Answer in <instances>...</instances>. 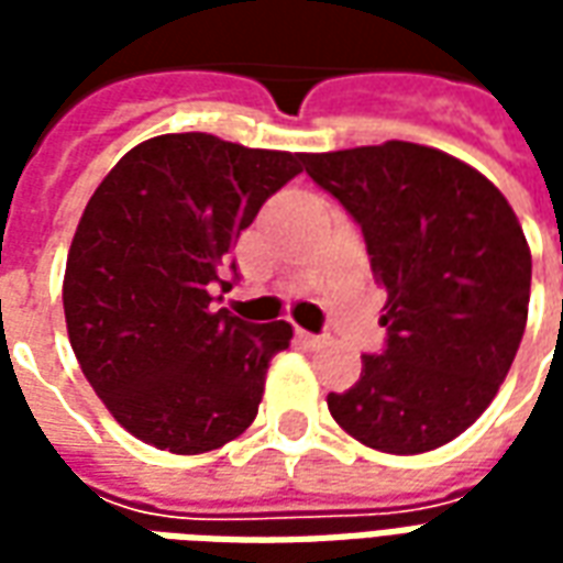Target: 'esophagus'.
I'll list each match as a JSON object with an SVG mask.
<instances>
[{
	"label": "esophagus",
	"mask_w": 563,
	"mask_h": 563,
	"mask_svg": "<svg viewBox=\"0 0 563 563\" xmlns=\"http://www.w3.org/2000/svg\"><path fill=\"white\" fill-rule=\"evenodd\" d=\"M295 338H298V343H301V346H307V350H317V346H322V343H325V338L310 334V331H305V329L295 331Z\"/></svg>",
	"instance_id": "34e87169"
}]
</instances>
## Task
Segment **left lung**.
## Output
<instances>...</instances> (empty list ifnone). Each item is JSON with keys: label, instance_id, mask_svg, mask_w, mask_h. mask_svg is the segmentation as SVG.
Wrapping results in <instances>:
<instances>
[{"label": "left lung", "instance_id": "8db88e82", "mask_svg": "<svg viewBox=\"0 0 563 563\" xmlns=\"http://www.w3.org/2000/svg\"><path fill=\"white\" fill-rule=\"evenodd\" d=\"M307 174L362 225L386 289V353L362 355L331 391L343 431L419 455L467 431L516 358L531 298V246L504 192L443 150L386 141L307 153Z\"/></svg>", "mask_w": 563, "mask_h": 563}]
</instances>
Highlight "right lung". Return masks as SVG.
I'll return each mask as SVG.
<instances>
[{
    "mask_svg": "<svg viewBox=\"0 0 563 563\" xmlns=\"http://www.w3.org/2000/svg\"><path fill=\"white\" fill-rule=\"evenodd\" d=\"M305 153L156 135L108 172L71 238L63 307L84 377L129 434L174 455L241 437L292 325L213 310L229 253Z\"/></svg>",
    "mask_w": 563,
    "mask_h": 563,
    "instance_id": "1",
    "label": "right lung"
}]
</instances>
